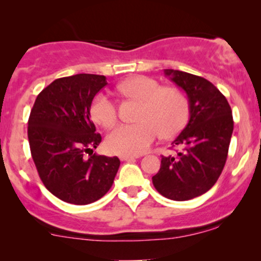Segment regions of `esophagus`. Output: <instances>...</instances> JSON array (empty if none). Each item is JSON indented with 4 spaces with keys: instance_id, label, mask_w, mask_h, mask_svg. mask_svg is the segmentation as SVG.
I'll use <instances>...</instances> for the list:
<instances>
[{
    "instance_id": "esophagus-1",
    "label": "esophagus",
    "mask_w": 261,
    "mask_h": 261,
    "mask_svg": "<svg viewBox=\"0 0 261 261\" xmlns=\"http://www.w3.org/2000/svg\"><path fill=\"white\" fill-rule=\"evenodd\" d=\"M136 158H139V155H128V154H121L120 155V160L124 161V162L136 160Z\"/></svg>"
}]
</instances>
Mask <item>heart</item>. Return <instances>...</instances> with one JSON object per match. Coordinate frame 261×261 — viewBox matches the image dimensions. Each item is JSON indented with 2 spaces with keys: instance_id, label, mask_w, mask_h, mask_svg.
<instances>
[{
  "instance_id": "heart-1",
  "label": "heart",
  "mask_w": 261,
  "mask_h": 261,
  "mask_svg": "<svg viewBox=\"0 0 261 261\" xmlns=\"http://www.w3.org/2000/svg\"><path fill=\"white\" fill-rule=\"evenodd\" d=\"M119 91L142 103L136 124H121L108 135L107 147L118 154H140L162 136L172 137L187 124L188 98L180 89L162 87L146 76H137L119 85ZM92 118L103 127H112L118 120V108L109 95L99 93L91 106Z\"/></svg>"
}]
</instances>
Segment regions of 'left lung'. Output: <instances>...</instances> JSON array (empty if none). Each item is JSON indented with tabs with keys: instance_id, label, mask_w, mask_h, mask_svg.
I'll return each instance as SVG.
<instances>
[{
	"instance_id": "obj_1",
	"label": "left lung",
	"mask_w": 261,
	"mask_h": 261,
	"mask_svg": "<svg viewBox=\"0 0 261 261\" xmlns=\"http://www.w3.org/2000/svg\"><path fill=\"white\" fill-rule=\"evenodd\" d=\"M164 73L187 93L190 119L173 142L182 151L175 157L162 155L161 169L152 181L161 195L185 201L205 194L220 178L233 133L232 109L203 77L178 70Z\"/></svg>"
}]
</instances>
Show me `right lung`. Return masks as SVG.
Listing matches in <instances>:
<instances>
[{
  "instance_id": "right-lung-1",
  "label": "right lung",
  "mask_w": 261,
  "mask_h": 261,
  "mask_svg": "<svg viewBox=\"0 0 261 261\" xmlns=\"http://www.w3.org/2000/svg\"><path fill=\"white\" fill-rule=\"evenodd\" d=\"M107 85L99 74L58 79L39 93L29 115L28 140L39 176L65 202L88 205L99 200L120 167L118 157L93 153L101 136L95 133L91 106Z\"/></svg>"
}]
</instances>
